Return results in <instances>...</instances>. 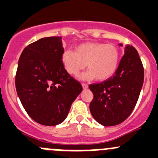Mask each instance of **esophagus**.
<instances>
[{
	"label": "esophagus",
	"instance_id": "obj_1",
	"mask_svg": "<svg viewBox=\"0 0 158 158\" xmlns=\"http://www.w3.org/2000/svg\"><path fill=\"white\" fill-rule=\"evenodd\" d=\"M82 87H83V88H84V89H87V88H88V85H87V84H82Z\"/></svg>",
	"mask_w": 158,
	"mask_h": 158
}]
</instances>
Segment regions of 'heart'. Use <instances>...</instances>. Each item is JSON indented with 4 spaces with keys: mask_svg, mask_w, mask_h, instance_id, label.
Listing matches in <instances>:
<instances>
[{
    "mask_svg": "<svg viewBox=\"0 0 158 158\" xmlns=\"http://www.w3.org/2000/svg\"><path fill=\"white\" fill-rule=\"evenodd\" d=\"M65 70L71 75H77L81 70L89 69L78 76L83 81L96 78L103 81L113 76L120 62V51L114 44L103 43H85L78 45L74 51L66 49L61 56Z\"/></svg>",
    "mask_w": 158,
    "mask_h": 158,
    "instance_id": "1",
    "label": "heart"
}]
</instances>
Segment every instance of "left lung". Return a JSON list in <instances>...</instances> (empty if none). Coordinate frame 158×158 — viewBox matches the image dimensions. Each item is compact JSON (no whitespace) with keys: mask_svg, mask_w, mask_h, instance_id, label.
<instances>
[{"mask_svg":"<svg viewBox=\"0 0 158 158\" xmlns=\"http://www.w3.org/2000/svg\"><path fill=\"white\" fill-rule=\"evenodd\" d=\"M118 45L123 46L122 43ZM143 77L137 51L127 45L115 75L102 83L89 85L94 94L90 103L93 118L104 127L118 125L127 119L137 102Z\"/></svg>","mask_w":158,"mask_h":158,"instance_id":"1","label":"left lung"}]
</instances>
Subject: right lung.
Returning a JSON list of instances; mask_svg holds the SVG:
<instances>
[{
    "label": "right lung",
    "instance_id": "add662e5",
    "mask_svg": "<svg viewBox=\"0 0 158 158\" xmlns=\"http://www.w3.org/2000/svg\"><path fill=\"white\" fill-rule=\"evenodd\" d=\"M64 51L62 37H46L28 45L19 58L18 96L28 115L41 125L63 123L83 90L64 68Z\"/></svg>",
    "mask_w": 158,
    "mask_h": 158
}]
</instances>
